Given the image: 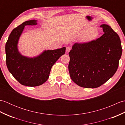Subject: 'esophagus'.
<instances>
[{"label":"esophagus","mask_w":125,"mask_h":125,"mask_svg":"<svg viewBox=\"0 0 125 125\" xmlns=\"http://www.w3.org/2000/svg\"><path fill=\"white\" fill-rule=\"evenodd\" d=\"M70 48L69 47H67V48H66V50H65V52L67 54H68L69 52L70 51Z\"/></svg>","instance_id":"1"}]
</instances>
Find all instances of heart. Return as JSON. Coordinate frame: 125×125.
Returning <instances> with one entry per match:
<instances>
[{"mask_svg": "<svg viewBox=\"0 0 125 125\" xmlns=\"http://www.w3.org/2000/svg\"><path fill=\"white\" fill-rule=\"evenodd\" d=\"M82 34H84L82 37L83 42H89L97 38L99 35V31L95 28H86L82 31Z\"/></svg>", "mask_w": 125, "mask_h": 125, "instance_id": "obj_1", "label": "heart"}]
</instances>
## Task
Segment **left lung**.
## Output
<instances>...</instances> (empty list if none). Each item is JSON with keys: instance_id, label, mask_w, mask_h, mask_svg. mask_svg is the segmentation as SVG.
<instances>
[{"instance_id": "obj_1", "label": "left lung", "mask_w": 125, "mask_h": 125, "mask_svg": "<svg viewBox=\"0 0 125 125\" xmlns=\"http://www.w3.org/2000/svg\"><path fill=\"white\" fill-rule=\"evenodd\" d=\"M100 27L104 32L102 36L87 43L73 44L69 53L70 77L79 86L99 87L112 77L118 68L123 51L120 38L110 26Z\"/></svg>"}]
</instances>
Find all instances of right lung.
I'll return each mask as SVG.
<instances>
[{"label": "right lung", "instance_id": "obj_1", "mask_svg": "<svg viewBox=\"0 0 125 125\" xmlns=\"http://www.w3.org/2000/svg\"><path fill=\"white\" fill-rule=\"evenodd\" d=\"M38 21H26L15 28L10 34L5 46L6 65L14 78L27 86L43 84L49 78L52 65L65 52V47L54 50H45L35 57L23 56L18 50L19 40L25 26H34Z\"/></svg>", "mask_w": 125, "mask_h": 125}]
</instances>
